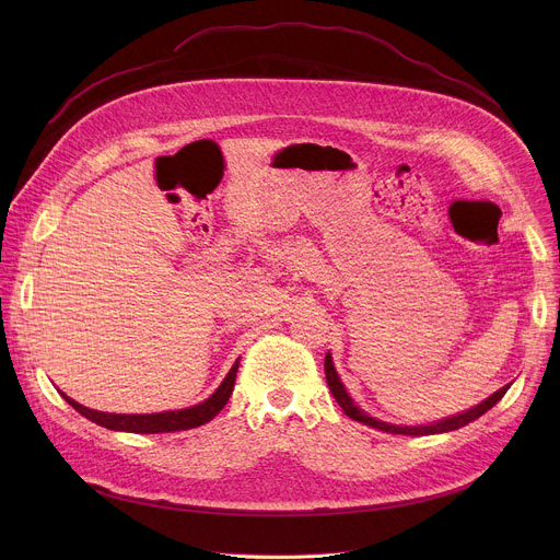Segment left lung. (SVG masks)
<instances>
[{
    "instance_id": "left-lung-1",
    "label": "left lung",
    "mask_w": 560,
    "mask_h": 560,
    "mask_svg": "<svg viewBox=\"0 0 560 560\" xmlns=\"http://www.w3.org/2000/svg\"><path fill=\"white\" fill-rule=\"evenodd\" d=\"M326 378H328V385H330V392H332V396L337 398V404H339V408L352 419V421H359V423H365V425H370V428H376V430H381V432H389V434H408V436H425V434H441V432H452V430H458V428H463V425H467V423H471V421H476L478 417H483L488 410H492L501 398H503V394L510 389V385H503L499 392H494L492 396H488L486 401L481 404V406H476V408H471V410H467V412H463V415H456V417H450V419H443V421H439V423H434V425H419V428H404V425H389V423H383V421H376V419H372V417H368L363 410H359L354 404H352V398L348 396V392H346V387H343V383H341V378H339V374H337V370H335V365H332V357H330V352L326 354Z\"/></svg>"
}]
</instances>
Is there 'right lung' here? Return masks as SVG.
<instances>
[{
    "instance_id": "add662e5",
    "label": "right lung",
    "mask_w": 560,
    "mask_h": 560,
    "mask_svg": "<svg viewBox=\"0 0 560 560\" xmlns=\"http://www.w3.org/2000/svg\"><path fill=\"white\" fill-rule=\"evenodd\" d=\"M236 370H238V359L234 361V365L230 368L228 376L223 378V383L217 387V392L208 398V401L195 406V408H186V410H175V412H159V415H106V412H97V410H89L84 406H79L77 401H72L70 396H66L61 392V396L66 401L82 415L89 421L108 428V430H117V432H135V434H159V432H179V430H192L199 428L208 421H212L228 404V398L234 389V378H236Z\"/></svg>"
}]
</instances>
